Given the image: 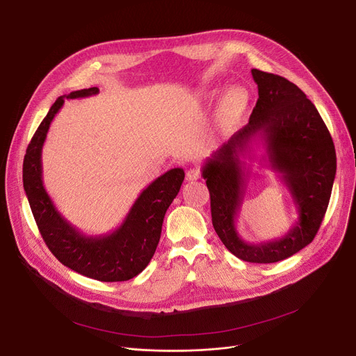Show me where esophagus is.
<instances>
[{"label":"esophagus","mask_w":356,"mask_h":356,"mask_svg":"<svg viewBox=\"0 0 356 356\" xmlns=\"http://www.w3.org/2000/svg\"><path fill=\"white\" fill-rule=\"evenodd\" d=\"M186 177H187V180H197V179H200V170H199V169H191V170H187Z\"/></svg>","instance_id":"1"}]
</instances>
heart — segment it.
I'll list each match as a JSON object with an SVG mask.
<instances>
[{
    "label": "heart",
    "instance_id": "heart-1",
    "mask_svg": "<svg viewBox=\"0 0 356 356\" xmlns=\"http://www.w3.org/2000/svg\"><path fill=\"white\" fill-rule=\"evenodd\" d=\"M218 91L210 92V99H216ZM248 106V92L241 87H233L230 88L222 100V111L223 114L233 120V118H238Z\"/></svg>",
    "mask_w": 356,
    "mask_h": 356
}]
</instances>
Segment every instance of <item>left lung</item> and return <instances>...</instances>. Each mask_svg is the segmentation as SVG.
<instances>
[{"instance_id":"8db88e82","label":"left lung","mask_w":356,"mask_h":356,"mask_svg":"<svg viewBox=\"0 0 356 356\" xmlns=\"http://www.w3.org/2000/svg\"><path fill=\"white\" fill-rule=\"evenodd\" d=\"M259 99L249 123L206 160L202 176L210 193L211 222L223 245L252 264L286 259L316 236L326 213L337 175V153L321 114L306 94L289 80L253 68ZM254 145H264V160L287 184L298 220L279 240L249 244L235 229L244 198Z\"/></svg>"}]
</instances>
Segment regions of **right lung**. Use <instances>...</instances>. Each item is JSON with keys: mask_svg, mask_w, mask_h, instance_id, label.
I'll list each match as a JSON object with an SVG mask.
<instances>
[{"mask_svg": "<svg viewBox=\"0 0 356 356\" xmlns=\"http://www.w3.org/2000/svg\"><path fill=\"white\" fill-rule=\"evenodd\" d=\"M99 91L97 87L83 88L56 100L27 147L22 181L42 239L64 266L96 280L123 282L143 272L152 260L164 215L180 191L184 170H168L152 181L136 199L123 223L107 234L88 236L71 225L42 184V146L65 99H84L96 96Z\"/></svg>", "mask_w": 356, "mask_h": 356, "instance_id": "1", "label": "right lung"}]
</instances>
